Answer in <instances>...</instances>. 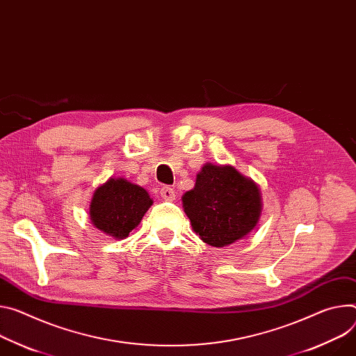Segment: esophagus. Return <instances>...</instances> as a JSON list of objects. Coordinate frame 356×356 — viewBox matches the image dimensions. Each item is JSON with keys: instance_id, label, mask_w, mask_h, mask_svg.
<instances>
[{"instance_id": "34e87169", "label": "esophagus", "mask_w": 356, "mask_h": 356, "mask_svg": "<svg viewBox=\"0 0 356 356\" xmlns=\"http://www.w3.org/2000/svg\"><path fill=\"white\" fill-rule=\"evenodd\" d=\"M160 195H161V197H163L165 200L173 202L175 197H176V191H175V188H172L169 186H165V187H161Z\"/></svg>"}]
</instances>
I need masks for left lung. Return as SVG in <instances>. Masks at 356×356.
I'll return each instance as SVG.
<instances>
[{"label": "left lung", "instance_id": "8db88e82", "mask_svg": "<svg viewBox=\"0 0 356 356\" xmlns=\"http://www.w3.org/2000/svg\"><path fill=\"white\" fill-rule=\"evenodd\" d=\"M181 200L193 230L213 247H225L251 233L263 209L254 180L233 166L211 163L203 166Z\"/></svg>", "mask_w": 356, "mask_h": 356}]
</instances>
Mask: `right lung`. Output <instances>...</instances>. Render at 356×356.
<instances>
[{
  "mask_svg": "<svg viewBox=\"0 0 356 356\" xmlns=\"http://www.w3.org/2000/svg\"><path fill=\"white\" fill-rule=\"evenodd\" d=\"M153 204L149 193L123 177H111L95 190L89 207L96 229L116 240H123L136 229Z\"/></svg>",
  "mask_w": 356,
  "mask_h": 356,
  "instance_id": "obj_1",
  "label": "right lung"
}]
</instances>
